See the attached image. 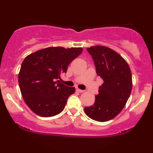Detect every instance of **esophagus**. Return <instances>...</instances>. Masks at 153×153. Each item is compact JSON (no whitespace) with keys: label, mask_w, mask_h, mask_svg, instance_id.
<instances>
[{"label":"esophagus","mask_w":153,"mask_h":153,"mask_svg":"<svg viewBox=\"0 0 153 153\" xmlns=\"http://www.w3.org/2000/svg\"><path fill=\"white\" fill-rule=\"evenodd\" d=\"M76 91H78V92H79V93H83L84 92L83 90H81V89H79V88H77Z\"/></svg>","instance_id":"esophagus-1"}]
</instances>
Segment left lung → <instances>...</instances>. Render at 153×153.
Returning <instances> with one entry per match:
<instances>
[{"label":"left lung","instance_id":"1","mask_svg":"<svg viewBox=\"0 0 153 153\" xmlns=\"http://www.w3.org/2000/svg\"><path fill=\"white\" fill-rule=\"evenodd\" d=\"M92 56L96 73L103 79L94 105L84 108L85 114L97 122L114 118L130 96L132 80L129 65L120 54L104 46L87 48Z\"/></svg>","mask_w":153,"mask_h":153}]
</instances>
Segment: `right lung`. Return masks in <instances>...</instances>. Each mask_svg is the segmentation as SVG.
Wrapping results in <instances>:
<instances>
[{
	"label": "right lung",
	"instance_id": "1",
	"mask_svg": "<svg viewBox=\"0 0 153 153\" xmlns=\"http://www.w3.org/2000/svg\"><path fill=\"white\" fill-rule=\"evenodd\" d=\"M81 47H47L25 57L19 74V84L24 101L34 113L50 117L62 111L74 87L59 83L62 73L81 54Z\"/></svg>",
	"mask_w": 153,
	"mask_h": 153
}]
</instances>
